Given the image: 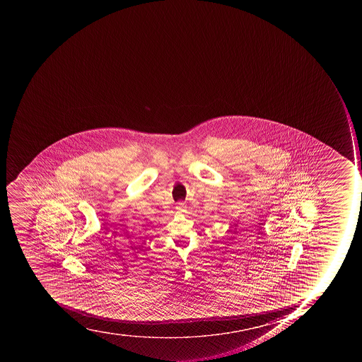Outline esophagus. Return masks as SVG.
<instances>
[{"label":"esophagus","mask_w":362,"mask_h":362,"mask_svg":"<svg viewBox=\"0 0 362 362\" xmlns=\"http://www.w3.org/2000/svg\"><path fill=\"white\" fill-rule=\"evenodd\" d=\"M185 207H187V205L182 202H177V206H175L177 211H185Z\"/></svg>","instance_id":"obj_1"}]
</instances>
